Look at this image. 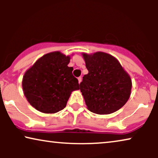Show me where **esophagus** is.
<instances>
[{
    "mask_svg": "<svg viewBox=\"0 0 158 158\" xmlns=\"http://www.w3.org/2000/svg\"><path fill=\"white\" fill-rule=\"evenodd\" d=\"M77 80H78V83H81V81H82V77H79L78 78H77Z\"/></svg>",
    "mask_w": 158,
    "mask_h": 158,
    "instance_id": "1",
    "label": "esophagus"
}]
</instances>
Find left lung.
Instances as JSON below:
<instances>
[{"label": "left lung", "instance_id": "1", "mask_svg": "<svg viewBox=\"0 0 158 158\" xmlns=\"http://www.w3.org/2000/svg\"><path fill=\"white\" fill-rule=\"evenodd\" d=\"M88 74L80 88L88 109L98 114L118 111L131 94V80L119 62L109 54L83 53Z\"/></svg>", "mask_w": 158, "mask_h": 158}]
</instances>
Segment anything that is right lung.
Listing matches in <instances>:
<instances>
[{
	"instance_id": "obj_1",
	"label": "right lung",
	"mask_w": 158,
	"mask_h": 158,
	"mask_svg": "<svg viewBox=\"0 0 158 158\" xmlns=\"http://www.w3.org/2000/svg\"><path fill=\"white\" fill-rule=\"evenodd\" d=\"M70 57L60 52L46 54L26 71L22 88L27 101L39 111L55 114L66 106L78 81L68 67Z\"/></svg>"
}]
</instances>
